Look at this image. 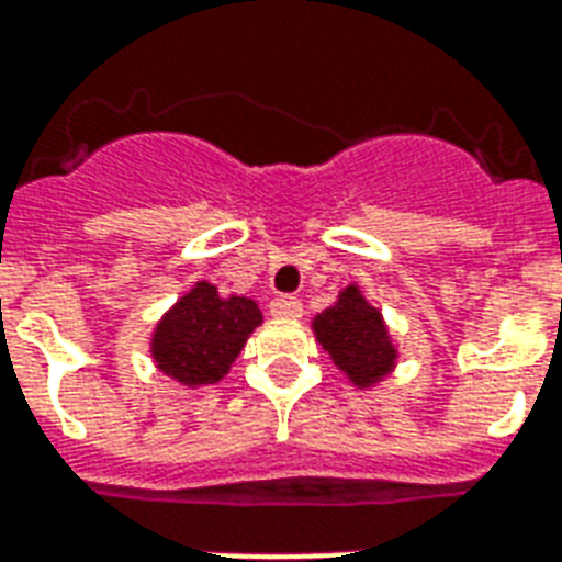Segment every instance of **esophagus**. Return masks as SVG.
<instances>
[{
    "label": "esophagus",
    "mask_w": 562,
    "mask_h": 562,
    "mask_svg": "<svg viewBox=\"0 0 562 562\" xmlns=\"http://www.w3.org/2000/svg\"><path fill=\"white\" fill-rule=\"evenodd\" d=\"M271 315L277 317H300L303 315V303L291 294H277L271 300Z\"/></svg>",
    "instance_id": "esophagus-1"
}]
</instances>
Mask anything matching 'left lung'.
Here are the masks:
<instances>
[{
	"mask_svg": "<svg viewBox=\"0 0 562 562\" xmlns=\"http://www.w3.org/2000/svg\"><path fill=\"white\" fill-rule=\"evenodd\" d=\"M315 333L335 364L359 387L379 382L393 368L396 350L387 338L382 315L361 297L356 285L344 289L338 303L317 315Z\"/></svg>",
	"mask_w": 562,
	"mask_h": 562,
	"instance_id": "8db88e82",
	"label": "left lung"
}]
</instances>
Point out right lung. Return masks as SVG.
Wrapping results in <instances>:
<instances>
[{
	"label": "right lung",
	"instance_id": "obj_1",
	"mask_svg": "<svg viewBox=\"0 0 562 562\" xmlns=\"http://www.w3.org/2000/svg\"><path fill=\"white\" fill-rule=\"evenodd\" d=\"M262 312L254 300L221 297L210 282H198L169 315L151 341L160 370L189 387L215 384L245 347Z\"/></svg>",
	"mask_w": 562,
	"mask_h": 562
}]
</instances>
